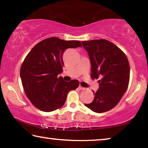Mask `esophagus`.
Instances as JSON below:
<instances>
[{"label":"esophagus","mask_w":148,"mask_h":148,"mask_svg":"<svg viewBox=\"0 0 148 148\" xmlns=\"http://www.w3.org/2000/svg\"><path fill=\"white\" fill-rule=\"evenodd\" d=\"M79 89L80 90H85V89H86V88H84V87H82L81 86H79Z\"/></svg>","instance_id":"1"}]
</instances>
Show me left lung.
Instances as JSON below:
<instances>
[{"label": "left lung", "instance_id": "1", "mask_svg": "<svg viewBox=\"0 0 148 148\" xmlns=\"http://www.w3.org/2000/svg\"><path fill=\"white\" fill-rule=\"evenodd\" d=\"M91 64V77L99 80L94 99L85 106L96 113L112 110L119 103L128 87L130 66L125 54L104 39L82 42Z\"/></svg>", "mask_w": 148, "mask_h": 148}]
</instances>
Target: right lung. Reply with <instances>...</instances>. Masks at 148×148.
<instances>
[{
  "instance_id": "right-lung-1",
  "label": "right lung",
  "mask_w": 148,
  "mask_h": 148,
  "mask_svg": "<svg viewBox=\"0 0 148 148\" xmlns=\"http://www.w3.org/2000/svg\"><path fill=\"white\" fill-rule=\"evenodd\" d=\"M77 47H82L79 41L51 37L38 42L27 55L20 76L27 97L36 108L46 112L59 108L69 92L78 87V80L65 82L57 77L62 72L64 50Z\"/></svg>"
}]
</instances>
